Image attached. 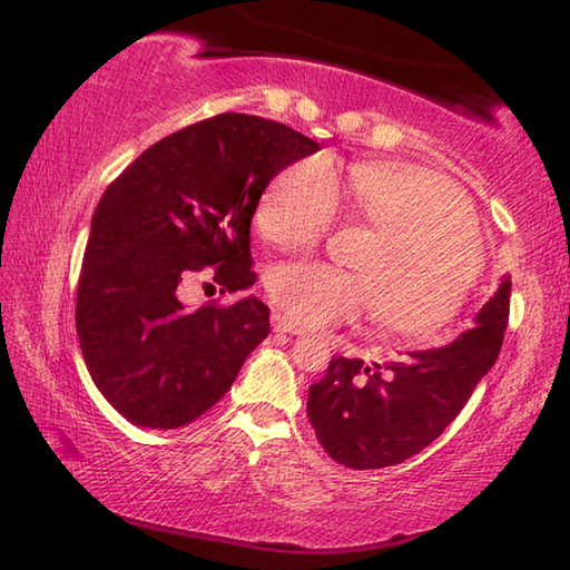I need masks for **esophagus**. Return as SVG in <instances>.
I'll return each mask as SVG.
<instances>
[{"instance_id":"esophagus-1","label":"esophagus","mask_w":570,"mask_h":570,"mask_svg":"<svg viewBox=\"0 0 570 570\" xmlns=\"http://www.w3.org/2000/svg\"><path fill=\"white\" fill-rule=\"evenodd\" d=\"M272 324H274V332H282V334H304L306 332L304 326H298L296 322H292V316H286L282 312L272 314Z\"/></svg>"}]
</instances>
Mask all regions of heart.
I'll return each mask as SVG.
<instances>
[{
  "label": "heart",
  "mask_w": 570,
  "mask_h": 570,
  "mask_svg": "<svg viewBox=\"0 0 570 570\" xmlns=\"http://www.w3.org/2000/svg\"><path fill=\"white\" fill-rule=\"evenodd\" d=\"M354 216L377 230L362 274L288 262L266 278L268 294L306 326L374 312L380 332L424 342L448 326L475 288L485 248L470 200L448 178L407 163H362L346 186ZM340 214V183L322 156L284 168L258 200L254 226L282 248L316 246Z\"/></svg>",
  "instance_id": "1"
}]
</instances>
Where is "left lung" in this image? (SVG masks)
I'll use <instances>...</instances> for the list:
<instances>
[{
    "mask_svg": "<svg viewBox=\"0 0 570 570\" xmlns=\"http://www.w3.org/2000/svg\"><path fill=\"white\" fill-rule=\"evenodd\" d=\"M510 314L505 276L455 342L412 352V362L366 366L334 356L308 387L306 414L326 455L352 470L400 465L445 432L495 364Z\"/></svg>",
    "mask_w": 570,
    "mask_h": 570,
    "instance_id": "obj_1",
    "label": "left lung"
}]
</instances>
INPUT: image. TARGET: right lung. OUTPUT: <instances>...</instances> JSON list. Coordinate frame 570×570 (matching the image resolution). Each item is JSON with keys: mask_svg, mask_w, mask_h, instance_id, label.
I'll return each instance as SVG.
<instances>
[{"mask_svg": "<svg viewBox=\"0 0 570 570\" xmlns=\"http://www.w3.org/2000/svg\"><path fill=\"white\" fill-rule=\"evenodd\" d=\"M320 146L288 125L224 112L158 140L92 216L77 336L95 387L138 428L176 430L230 390L268 336L256 296L186 308L180 286L214 266L220 294L254 286L250 218L278 170Z\"/></svg>", "mask_w": 570, "mask_h": 570, "instance_id": "add662e5", "label": "right lung"}]
</instances>
